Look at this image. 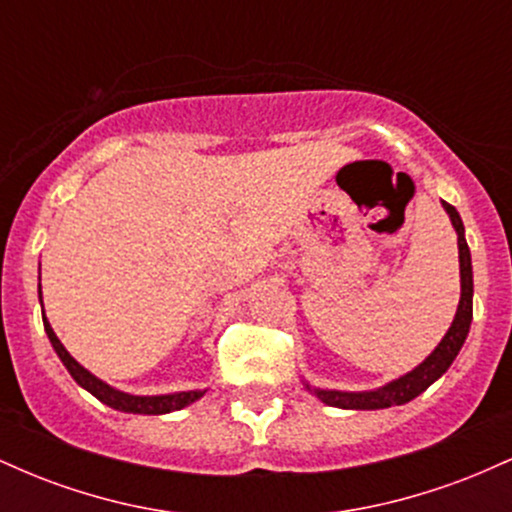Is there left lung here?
I'll use <instances>...</instances> for the list:
<instances>
[{
    "instance_id": "8db88e82",
    "label": "left lung",
    "mask_w": 512,
    "mask_h": 512,
    "mask_svg": "<svg viewBox=\"0 0 512 512\" xmlns=\"http://www.w3.org/2000/svg\"><path fill=\"white\" fill-rule=\"evenodd\" d=\"M443 209L448 211L452 228L457 233V250H460V305H457L455 320H452L450 330L440 339L436 349L428 354L424 361L409 373L399 375V378L390 380L383 387L363 392H344V390H322V387H313L303 380L305 390L315 395L322 404L337 409H387L407 404L421 392L428 390L440 375L452 366L457 354H460L464 339L469 334V325H472V296H474V279H472V255H469L467 238H464V223L452 204L443 202Z\"/></svg>"
}]
</instances>
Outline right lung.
Wrapping results in <instances>:
<instances>
[{"mask_svg":"<svg viewBox=\"0 0 512 512\" xmlns=\"http://www.w3.org/2000/svg\"><path fill=\"white\" fill-rule=\"evenodd\" d=\"M38 298H40V305H43V291H40V284H38ZM43 325L52 349H55V354L60 356V361L64 363V368L69 370V375H72L76 383L84 387L86 392H91L93 397L101 399L103 404H108L110 409L125 411V414H170V411L190 407L192 402H197V399L204 397V392H207V390H187V392H170V395H132V392L117 390V387L108 385L105 380L96 378L91 370H86L67 349H64V344L57 339L55 330L50 327L48 317H45V308H43Z\"/></svg>","mask_w":512,"mask_h":512,"instance_id":"obj_1","label":"right lung"}]
</instances>
